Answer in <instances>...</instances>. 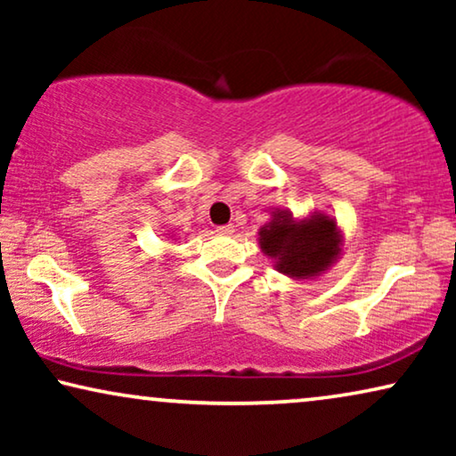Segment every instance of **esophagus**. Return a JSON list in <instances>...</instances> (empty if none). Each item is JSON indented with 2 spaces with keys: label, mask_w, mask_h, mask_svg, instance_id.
<instances>
[{
  "label": "esophagus",
  "mask_w": 456,
  "mask_h": 456,
  "mask_svg": "<svg viewBox=\"0 0 456 456\" xmlns=\"http://www.w3.org/2000/svg\"><path fill=\"white\" fill-rule=\"evenodd\" d=\"M216 232L228 236V234L234 232V226H232V224H224V226H217V228H216Z\"/></svg>",
  "instance_id": "obj_1"
}]
</instances>
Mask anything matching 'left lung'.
<instances>
[{"label": "left lung", "instance_id": "obj_1", "mask_svg": "<svg viewBox=\"0 0 456 456\" xmlns=\"http://www.w3.org/2000/svg\"><path fill=\"white\" fill-rule=\"evenodd\" d=\"M259 247L273 267L292 280H314L340 259L345 239L334 217L320 211L297 220L289 209H278L259 228Z\"/></svg>", "mask_w": 456, "mask_h": 456}]
</instances>
